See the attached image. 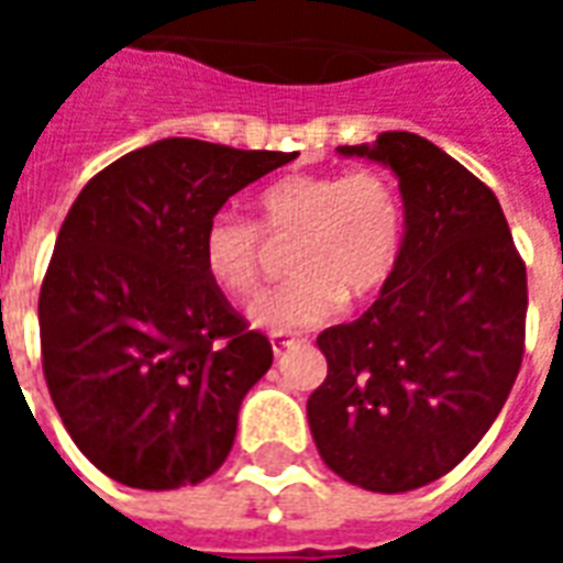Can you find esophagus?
Wrapping results in <instances>:
<instances>
[{
    "label": "esophagus",
    "instance_id": "1",
    "mask_svg": "<svg viewBox=\"0 0 563 563\" xmlns=\"http://www.w3.org/2000/svg\"><path fill=\"white\" fill-rule=\"evenodd\" d=\"M295 341H298V338H292V334H271V350L280 355L283 350H289Z\"/></svg>",
    "mask_w": 563,
    "mask_h": 563
}]
</instances>
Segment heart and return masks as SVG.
<instances>
[{"instance_id": "1", "label": "heart", "mask_w": 563, "mask_h": 563, "mask_svg": "<svg viewBox=\"0 0 563 563\" xmlns=\"http://www.w3.org/2000/svg\"><path fill=\"white\" fill-rule=\"evenodd\" d=\"M258 225L268 238L295 234V277L250 305V322L274 334L317 329L338 317L343 298L377 295L398 268L404 244L401 198L386 174L367 168L283 177L258 196ZM201 262L225 292H253L262 274L256 222L232 210L213 213L201 232Z\"/></svg>"}]
</instances>
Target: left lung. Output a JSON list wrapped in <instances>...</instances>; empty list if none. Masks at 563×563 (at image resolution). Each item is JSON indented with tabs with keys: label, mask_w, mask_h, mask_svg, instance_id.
Segmentation results:
<instances>
[{
	"label": "left lung",
	"mask_w": 563,
	"mask_h": 563,
	"mask_svg": "<svg viewBox=\"0 0 563 563\" xmlns=\"http://www.w3.org/2000/svg\"><path fill=\"white\" fill-rule=\"evenodd\" d=\"M338 153L389 165L407 232L377 301L317 338L329 377L307 422L341 479L398 495L446 476L500 413L525 355L528 274L495 192L437 144L383 132Z\"/></svg>",
	"instance_id": "left-lung-1"
}]
</instances>
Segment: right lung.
Segmentation results:
<instances>
[{"instance_id": "1", "label": "right lung", "mask_w": 563, "mask_h": 563, "mask_svg": "<svg viewBox=\"0 0 563 563\" xmlns=\"http://www.w3.org/2000/svg\"><path fill=\"white\" fill-rule=\"evenodd\" d=\"M295 156L165 139L75 198L38 295L42 367L71 440L117 483L196 485L232 452L274 353L208 277L201 232Z\"/></svg>"}]
</instances>
